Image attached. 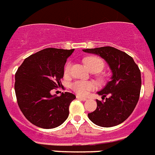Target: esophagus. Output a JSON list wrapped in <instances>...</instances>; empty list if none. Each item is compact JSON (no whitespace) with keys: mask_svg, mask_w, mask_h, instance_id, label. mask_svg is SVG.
Segmentation results:
<instances>
[{"mask_svg":"<svg viewBox=\"0 0 155 155\" xmlns=\"http://www.w3.org/2000/svg\"><path fill=\"white\" fill-rule=\"evenodd\" d=\"M76 97H77V99H80V100H81V101H84V102L87 101V98H86V97H81V96L77 95V96H76Z\"/></svg>","mask_w":155,"mask_h":155,"instance_id":"esophagus-1","label":"esophagus"}]
</instances>
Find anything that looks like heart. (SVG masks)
Instances as JSON below:
<instances>
[{"label":"heart","mask_w":155,"mask_h":155,"mask_svg":"<svg viewBox=\"0 0 155 155\" xmlns=\"http://www.w3.org/2000/svg\"><path fill=\"white\" fill-rule=\"evenodd\" d=\"M84 63L87 66L90 70L93 69L94 68H98L102 69L103 64L99 58H95V57H90V58H86L84 60ZM70 69H71V64L68 63L64 68V73H69ZM95 87V84L91 81H82V80H77V81L73 82L71 84V88L74 91L79 95L84 96L87 94V93Z\"/></svg>","instance_id":"b5f03b06"}]
</instances>
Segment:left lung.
I'll return each mask as SVG.
<instances>
[{"instance_id":"1","label":"left lung","mask_w":155,"mask_h":155,"mask_svg":"<svg viewBox=\"0 0 155 155\" xmlns=\"http://www.w3.org/2000/svg\"><path fill=\"white\" fill-rule=\"evenodd\" d=\"M83 51L101 57L112 71L110 81L97 92L106 100H96L97 109L88 114V117L94 124L104 128L121 124L132 114L139 101L141 89L140 68L132 57L111 46ZM107 94L110 95L109 98L105 97Z\"/></svg>"}]
</instances>
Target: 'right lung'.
<instances>
[{
	"label": "right lung",
	"mask_w": 155,
	"mask_h": 155,
	"mask_svg": "<svg viewBox=\"0 0 155 155\" xmlns=\"http://www.w3.org/2000/svg\"><path fill=\"white\" fill-rule=\"evenodd\" d=\"M72 49L47 48L26 58L15 75V91L19 107L31 123L45 129L57 128L68 117L73 94L53 95L61 85L66 61Z\"/></svg>",
	"instance_id": "right-lung-1"
}]
</instances>
